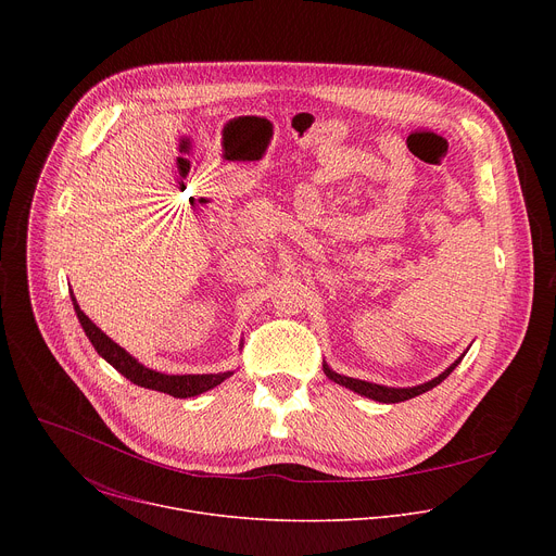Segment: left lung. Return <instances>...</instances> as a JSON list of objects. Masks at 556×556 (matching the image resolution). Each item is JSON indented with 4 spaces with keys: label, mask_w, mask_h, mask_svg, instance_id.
<instances>
[{
    "label": "left lung",
    "mask_w": 556,
    "mask_h": 556,
    "mask_svg": "<svg viewBox=\"0 0 556 556\" xmlns=\"http://www.w3.org/2000/svg\"><path fill=\"white\" fill-rule=\"evenodd\" d=\"M462 358H464V354L451 365V367H446L440 376H435L433 380H429V382H425V384H416V387H384V384H376V382H367V380H358V378H350V376H341V374H337V371H332L326 363H324V371H326V376L330 378V380H334L337 384H343V387H348V389H352V391H356V393H361V395H365V399H371V401H378V403H387V405H391V403H403V401H409V399H414V395H420V393H425V391H429V389H433L435 384H440L459 363H462Z\"/></svg>",
    "instance_id": "left-lung-1"
}]
</instances>
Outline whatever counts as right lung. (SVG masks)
<instances>
[{"label":"right lung","instance_id":"obj_1","mask_svg":"<svg viewBox=\"0 0 556 556\" xmlns=\"http://www.w3.org/2000/svg\"><path fill=\"white\" fill-rule=\"evenodd\" d=\"M72 303H74V312L78 316V324L84 326L90 343L94 345V350L99 352V356H103L116 371H121L127 380H131L138 387L144 389H153V391H163L174 395V399H191V395H200L213 387H217L219 382H224L228 376H232V371H219V374H182V376H169V374H161L153 371L149 367H144L142 363H138L131 354H127L118 343H114L103 330H99L86 312L78 307L74 294H72Z\"/></svg>","mask_w":556,"mask_h":556}]
</instances>
